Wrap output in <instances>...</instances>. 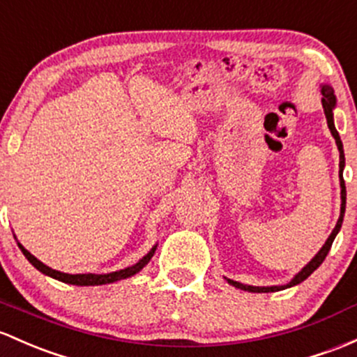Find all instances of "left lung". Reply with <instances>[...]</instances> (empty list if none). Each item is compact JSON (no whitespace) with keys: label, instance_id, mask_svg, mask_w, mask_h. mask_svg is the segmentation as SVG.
Masks as SVG:
<instances>
[{"label":"left lung","instance_id":"8db88e82","mask_svg":"<svg viewBox=\"0 0 357 357\" xmlns=\"http://www.w3.org/2000/svg\"><path fill=\"white\" fill-rule=\"evenodd\" d=\"M320 93H321V105H324V112H325V117H327V124H328V129H331L333 139H335V144H337V149H339V180H340V216L339 220H337V225L335 228L332 229L331 236H328L327 241L324 243V247L320 248V250L317 252V255L313 257L312 260H310L308 264H306L303 269L298 272L296 275H294L293 279H291L287 284H282V286H250V284H241L238 281H231V279H226L228 281V284L238 287L241 291H248V293H275V291H282L286 289V287H293L296 284H300V282L305 281L306 278H308L310 274H313L318 267L321 266V262L325 260V257H327L328 250H331L333 240H335L337 233L340 231V226H342V221H344V213H346V183H344V177H342V172H344V167H346V158H344V146H342V141H340V136L339 132H337L335 129V124H333V110H335L337 107V98L335 95H333V88L331 85H327V83H321L320 85Z\"/></svg>","mask_w":357,"mask_h":357}]
</instances>
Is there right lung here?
Listing matches in <instances>:
<instances>
[{
	"label": "right lung",
	"instance_id": "1",
	"mask_svg": "<svg viewBox=\"0 0 357 357\" xmlns=\"http://www.w3.org/2000/svg\"><path fill=\"white\" fill-rule=\"evenodd\" d=\"M15 238H17V236H15ZM156 245H158V243L153 245L151 250H149L148 254L143 257V259H139L136 264L126 267V269H121V271H116V272H107V274H91V272H88V274H66V272L51 269L49 266L42 264L40 260L37 259V257H33L32 254H30V252L26 250L24 245L18 241V248L22 250V254L25 255V259L29 260V262L32 264V266L36 267L37 271L42 272V274L49 275V278L57 279V281L66 282V284H75V286H102V284H110V282H117V281H121V279L131 278V275L137 274V272L143 269V267L146 266L149 260H151V257L156 250Z\"/></svg>",
	"mask_w": 357,
	"mask_h": 357
}]
</instances>
